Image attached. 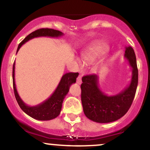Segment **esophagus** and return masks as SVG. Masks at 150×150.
Here are the masks:
<instances>
[{"label":"esophagus","instance_id":"obj_1","mask_svg":"<svg viewBox=\"0 0 150 150\" xmlns=\"http://www.w3.org/2000/svg\"><path fill=\"white\" fill-rule=\"evenodd\" d=\"M77 83L78 84V85H80V84L82 83V76H81V75H79V76L77 77Z\"/></svg>","mask_w":150,"mask_h":150}]
</instances>
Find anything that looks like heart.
<instances>
[{"label": "heart", "instance_id": "1", "mask_svg": "<svg viewBox=\"0 0 150 150\" xmlns=\"http://www.w3.org/2000/svg\"><path fill=\"white\" fill-rule=\"evenodd\" d=\"M108 46L106 44L103 42L97 43L93 44L90 47L88 48L82 53V58L83 61L87 63H92L97 60L104 56L108 52ZM80 65H82L80 62Z\"/></svg>", "mask_w": 150, "mask_h": 150}]
</instances>
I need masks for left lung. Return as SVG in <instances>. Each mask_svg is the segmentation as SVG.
I'll use <instances>...</instances> for the list:
<instances>
[{"instance_id":"8db88e82","label":"left lung","mask_w":150,"mask_h":150,"mask_svg":"<svg viewBox=\"0 0 150 150\" xmlns=\"http://www.w3.org/2000/svg\"><path fill=\"white\" fill-rule=\"evenodd\" d=\"M124 56L132 69V78L130 85L116 95L108 96L99 89L97 75L82 77L81 101L84 113L89 119L100 123H111L128 112L137 89L138 70L135 52L131 46L125 47Z\"/></svg>"}]
</instances>
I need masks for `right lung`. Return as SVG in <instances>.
Instances as JSON below:
<instances>
[{
	"instance_id": "1",
	"label": "right lung",
	"mask_w": 150,
	"mask_h": 150,
	"mask_svg": "<svg viewBox=\"0 0 150 150\" xmlns=\"http://www.w3.org/2000/svg\"><path fill=\"white\" fill-rule=\"evenodd\" d=\"M63 32L58 30H53L49 28H42L37 30L29 34L25 38L22 42L19 44L17 53L20 49V47L28 42L30 39L35 37H58L63 36ZM78 73H68L63 75L57 88L54 91V92L51 94L49 99H46L42 104H38L37 106H27L22 100L21 98L19 96L18 91H17L16 86L15 82V62L13 68V89L16 100L18 101L19 106L21 109L28 116H30L34 119L39 120H49L56 118L59 116L61 113L62 104L63 99L66 94L69 92L70 85L72 84L75 83L76 78L78 76Z\"/></svg>"
}]
</instances>
